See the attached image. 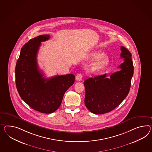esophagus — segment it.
<instances>
[{"mask_svg":"<svg viewBox=\"0 0 152 152\" xmlns=\"http://www.w3.org/2000/svg\"><path fill=\"white\" fill-rule=\"evenodd\" d=\"M82 77H83L82 74L81 73H79V74H78L77 75L75 79H76V80L77 81H80L82 79Z\"/></svg>","mask_w":152,"mask_h":152,"instance_id":"1","label":"esophagus"}]
</instances>
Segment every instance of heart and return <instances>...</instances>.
<instances>
[{
  "label": "heart",
  "instance_id": "1",
  "mask_svg": "<svg viewBox=\"0 0 152 152\" xmlns=\"http://www.w3.org/2000/svg\"><path fill=\"white\" fill-rule=\"evenodd\" d=\"M105 52L102 50H95L89 54V58L93 61L97 60L91 67V70L93 71H98L102 70L108 66L110 60L107 56H105Z\"/></svg>",
  "mask_w": 152,
  "mask_h": 152
}]
</instances>
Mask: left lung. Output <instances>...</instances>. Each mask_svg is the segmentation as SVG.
Listing matches in <instances>:
<instances>
[{
  "instance_id": "left-lung-1",
  "label": "left lung",
  "mask_w": 152,
  "mask_h": 152,
  "mask_svg": "<svg viewBox=\"0 0 152 152\" xmlns=\"http://www.w3.org/2000/svg\"><path fill=\"white\" fill-rule=\"evenodd\" d=\"M121 58L124 62L118 68L120 71L113 73L110 78L106 74L90 78L84 84L86 88L84 102L91 113L103 114L115 109L129 94L133 75L132 55L121 46Z\"/></svg>"
}]
</instances>
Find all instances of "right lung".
Wrapping results in <instances>:
<instances>
[{
	"instance_id": "right-lung-1",
	"label": "right lung",
	"mask_w": 152,
	"mask_h": 152,
	"mask_svg": "<svg viewBox=\"0 0 152 152\" xmlns=\"http://www.w3.org/2000/svg\"><path fill=\"white\" fill-rule=\"evenodd\" d=\"M50 37L49 35H39L25 43L15 67L16 86L20 97L32 109L44 113L58 109L65 92L75 80L72 74L43 77L37 65V55L41 42Z\"/></svg>"
}]
</instances>
